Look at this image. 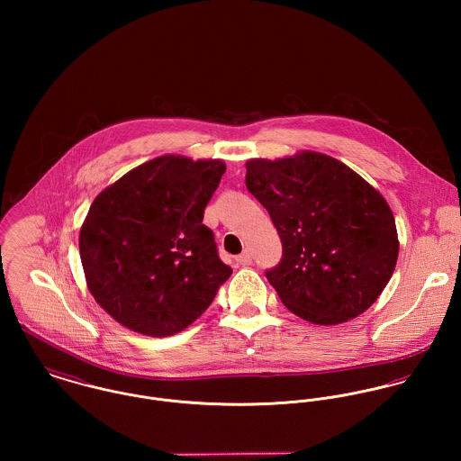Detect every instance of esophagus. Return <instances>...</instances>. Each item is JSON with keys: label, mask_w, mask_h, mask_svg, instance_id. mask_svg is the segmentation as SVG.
<instances>
[{"label": "esophagus", "mask_w": 461, "mask_h": 461, "mask_svg": "<svg viewBox=\"0 0 461 461\" xmlns=\"http://www.w3.org/2000/svg\"><path fill=\"white\" fill-rule=\"evenodd\" d=\"M236 263L240 264V266H250V264H252L250 252H243L241 256H238V258H236Z\"/></svg>", "instance_id": "1"}]
</instances>
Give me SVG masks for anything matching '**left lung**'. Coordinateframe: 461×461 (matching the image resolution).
I'll use <instances>...</instances> for the list:
<instances>
[{
  "label": "left lung",
  "instance_id": "8db88e82",
  "mask_svg": "<svg viewBox=\"0 0 461 461\" xmlns=\"http://www.w3.org/2000/svg\"><path fill=\"white\" fill-rule=\"evenodd\" d=\"M245 183L280 236L282 261L266 278L293 314L329 327L378 300L394 273L399 240L376 188L314 150L249 159Z\"/></svg>",
  "mask_w": 461,
  "mask_h": 461
}]
</instances>
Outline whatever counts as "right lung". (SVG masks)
<instances>
[{"instance_id":"1","label":"right lung","mask_w":461,"mask_h":461,"mask_svg":"<svg viewBox=\"0 0 461 461\" xmlns=\"http://www.w3.org/2000/svg\"><path fill=\"white\" fill-rule=\"evenodd\" d=\"M221 159L165 154L124 174L92 202L79 256L94 300L149 337L188 329L232 269L221 263L203 209L225 174Z\"/></svg>"}]
</instances>
